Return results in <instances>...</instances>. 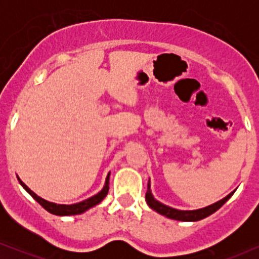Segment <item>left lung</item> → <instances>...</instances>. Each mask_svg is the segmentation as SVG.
<instances>
[{
  "mask_svg": "<svg viewBox=\"0 0 259 259\" xmlns=\"http://www.w3.org/2000/svg\"><path fill=\"white\" fill-rule=\"evenodd\" d=\"M235 192V191H233ZM231 192L228 194L225 198H223L222 200L217 201V203L208 205L206 207L203 208H198V210H192V211H183V210H177V208L169 207L167 205L161 204L160 201H158L157 199H154V197L152 196L151 192V185H150V180H148L147 184V192H146V203L148 204L152 210L157 211L158 213H160L165 217L171 218V219H176V221H182V222H197L200 221V219H204L208 217V215L214 213L215 211L219 210L223 205H224L226 201H228L231 196L233 194Z\"/></svg>",
  "mask_w": 259,
  "mask_h": 259,
  "instance_id": "obj_1",
  "label": "left lung"
}]
</instances>
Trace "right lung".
Returning a JSON list of instances; mask_svg holds the SVG:
<instances>
[{
  "instance_id": "obj_1",
  "label": "right lung",
  "mask_w": 259,
  "mask_h": 259,
  "mask_svg": "<svg viewBox=\"0 0 259 259\" xmlns=\"http://www.w3.org/2000/svg\"><path fill=\"white\" fill-rule=\"evenodd\" d=\"M109 175H111V172L107 175V178H106V182H105V186H104V189L100 191V192L97 193L93 197L88 198V199H86V200L80 201V203H76V204H72V205L51 203V201L46 200V199H44V198L38 197L36 193H34L33 191H31L29 187H28L26 184H24L22 180L19 178V177H17V179H19L21 185L23 186V189L26 190L27 192L29 193L30 196L41 205L42 207L45 208V210H47L48 212H51V213L56 214V215H74V214L83 213L84 211L90 210L91 207L95 206V205H98L99 203H101V201L104 200V198L107 196L108 190H109Z\"/></svg>"
}]
</instances>
